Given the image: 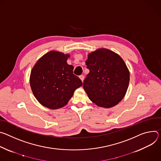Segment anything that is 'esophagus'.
I'll return each mask as SVG.
<instances>
[{
    "label": "esophagus",
    "mask_w": 161,
    "mask_h": 161,
    "mask_svg": "<svg viewBox=\"0 0 161 161\" xmlns=\"http://www.w3.org/2000/svg\"><path fill=\"white\" fill-rule=\"evenodd\" d=\"M79 77H80V80H82V82H83L84 79V75H80V76H79Z\"/></svg>",
    "instance_id": "esophagus-1"
}]
</instances>
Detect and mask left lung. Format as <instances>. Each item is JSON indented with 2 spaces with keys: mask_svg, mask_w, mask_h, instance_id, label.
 Listing matches in <instances>:
<instances>
[{
  "mask_svg": "<svg viewBox=\"0 0 161 161\" xmlns=\"http://www.w3.org/2000/svg\"><path fill=\"white\" fill-rule=\"evenodd\" d=\"M90 73L83 87L90 100L97 105L110 108L125 95L130 80L129 70L123 59L107 48L90 53L86 61Z\"/></svg>",
  "mask_w": 161,
  "mask_h": 161,
  "instance_id": "obj_1",
  "label": "left lung"
}]
</instances>
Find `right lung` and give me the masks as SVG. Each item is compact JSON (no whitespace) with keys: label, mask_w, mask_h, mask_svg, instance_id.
<instances>
[{"label":"right lung","mask_w":161,"mask_h":161,"mask_svg":"<svg viewBox=\"0 0 161 161\" xmlns=\"http://www.w3.org/2000/svg\"><path fill=\"white\" fill-rule=\"evenodd\" d=\"M69 54L52 50L38 59L32 68L30 85L36 100L44 107L58 109L65 106L74 92L82 85L67 63Z\"/></svg>","instance_id":"add662e5"}]
</instances>
